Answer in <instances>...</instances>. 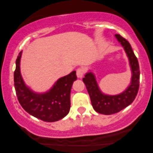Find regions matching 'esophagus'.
<instances>
[{
  "instance_id": "34e87169",
  "label": "esophagus",
  "mask_w": 153,
  "mask_h": 153,
  "mask_svg": "<svg viewBox=\"0 0 153 153\" xmlns=\"http://www.w3.org/2000/svg\"><path fill=\"white\" fill-rule=\"evenodd\" d=\"M84 74H85V71H84V70L82 68H78V69H77L76 75L78 78H82L83 77Z\"/></svg>"
}]
</instances>
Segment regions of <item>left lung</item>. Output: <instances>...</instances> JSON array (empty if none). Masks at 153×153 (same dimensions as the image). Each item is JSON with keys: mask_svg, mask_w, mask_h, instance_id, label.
<instances>
[{"mask_svg": "<svg viewBox=\"0 0 153 153\" xmlns=\"http://www.w3.org/2000/svg\"><path fill=\"white\" fill-rule=\"evenodd\" d=\"M115 36L125 50L131 68L132 75L130 84L127 89L118 95L110 96L101 92L92 72L87 73L85 78H82L90 96L93 108L98 113L105 115L116 114L130 105L136 98L140 85V67L130 44L119 34H116Z\"/></svg>", "mask_w": 153, "mask_h": 153, "instance_id": "1", "label": "left lung"}]
</instances>
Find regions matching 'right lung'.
<instances>
[{"label":"right lung","instance_id":"add662e5","mask_svg":"<svg viewBox=\"0 0 153 153\" xmlns=\"http://www.w3.org/2000/svg\"><path fill=\"white\" fill-rule=\"evenodd\" d=\"M22 52L16 61L14 86L21 106L29 114L44 122H53L64 118L71 108V91L76 80V72L60 78L52 88L43 94H37L26 86L20 71Z\"/></svg>","mask_w":153,"mask_h":153}]
</instances>
